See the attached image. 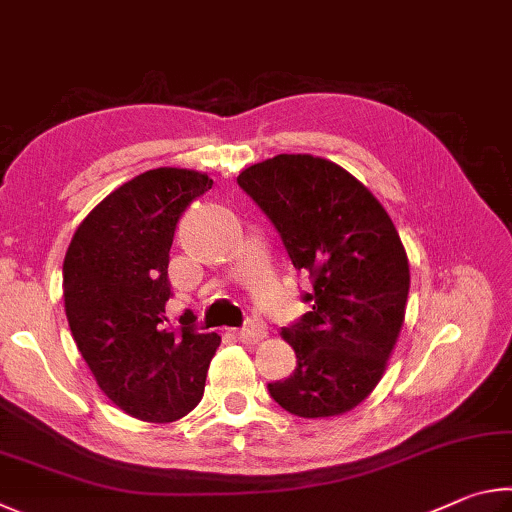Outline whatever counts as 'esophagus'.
Instances as JSON below:
<instances>
[{
  "instance_id": "34e87169",
  "label": "esophagus",
  "mask_w": 512,
  "mask_h": 512,
  "mask_svg": "<svg viewBox=\"0 0 512 512\" xmlns=\"http://www.w3.org/2000/svg\"><path fill=\"white\" fill-rule=\"evenodd\" d=\"M233 335H236L240 342H245V344H256V342H261V339H265L267 330L261 321H249L245 328L233 330Z\"/></svg>"
}]
</instances>
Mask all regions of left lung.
Masks as SVG:
<instances>
[{"mask_svg":"<svg viewBox=\"0 0 512 512\" xmlns=\"http://www.w3.org/2000/svg\"><path fill=\"white\" fill-rule=\"evenodd\" d=\"M238 184L281 233L312 303L281 337L297 369L267 384L299 418L342 416L378 387L405 324L409 261L396 227L360 179L335 161L276 155Z\"/></svg>","mask_w":512,"mask_h":512,"instance_id":"left-lung-1","label":"left lung"}]
</instances>
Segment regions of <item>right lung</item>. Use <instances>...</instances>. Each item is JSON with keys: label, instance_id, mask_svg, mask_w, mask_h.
<instances>
[{"label": "right lung", "instance_id": "obj_1", "mask_svg": "<svg viewBox=\"0 0 512 512\" xmlns=\"http://www.w3.org/2000/svg\"><path fill=\"white\" fill-rule=\"evenodd\" d=\"M211 184L188 168L132 177L78 224L62 265V297L80 355L105 396L146 423H173L197 407L220 346L215 333L166 328L175 224Z\"/></svg>", "mask_w": 512, "mask_h": 512}]
</instances>
